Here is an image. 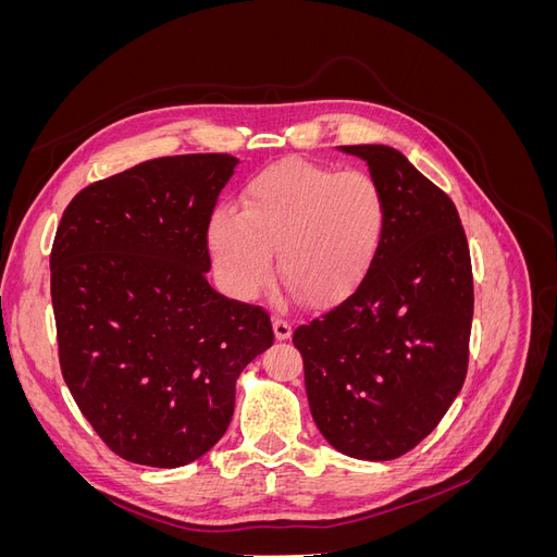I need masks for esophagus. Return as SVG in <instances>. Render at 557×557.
<instances>
[{
    "instance_id": "1",
    "label": "esophagus",
    "mask_w": 557,
    "mask_h": 557,
    "mask_svg": "<svg viewBox=\"0 0 557 557\" xmlns=\"http://www.w3.org/2000/svg\"><path fill=\"white\" fill-rule=\"evenodd\" d=\"M272 325H274V334H276V339H278V342L290 339V334H293V325L288 323V320H285V318H278V315H274Z\"/></svg>"
}]
</instances>
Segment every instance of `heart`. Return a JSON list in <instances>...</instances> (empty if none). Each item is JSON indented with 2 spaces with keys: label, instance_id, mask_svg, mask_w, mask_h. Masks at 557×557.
<instances>
[{
  "label": "heart",
  "instance_id": "obj_1",
  "mask_svg": "<svg viewBox=\"0 0 557 557\" xmlns=\"http://www.w3.org/2000/svg\"><path fill=\"white\" fill-rule=\"evenodd\" d=\"M387 225L381 185L360 170L336 172L283 160L252 176L242 211L218 209L209 248L225 290L256 297L276 272L311 307H327L358 288L374 264Z\"/></svg>",
  "mask_w": 557,
  "mask_h": 557
}]
</instances>
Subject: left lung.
Here are the masks:
<instances>
[{"label": "left lung", "instance_id": "obj_1", "mask_svg": "<svg viewBox=\"0 0 557 557\" xmlns=\"http://www.w3.org/2000/svg\"><path fill=\"white\" fill-rule=\"evenodd\" d=\"M381 185L387 225L342 305L293 332L311 416L350 458L395 460L440 425L469 364L474 276L458 209L391 146H342Z\"/></svg>", "mask_w": 557, "mask_h": 557}]
</instances>
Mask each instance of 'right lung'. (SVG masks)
<instances>
[{"instance_id": "1", "label": "right lung", "mask_w": 557, "mask_h": 557, "mask_svg": "<svg viewBox=\"0 0 557 557\" xmlns=\"http://www.w3.org/2000/svg\"><path fill=\"white\" fill-rule=\"evenodd\" d=\"M237 158L190 153L90 183L50 250L58 358L115 455L181 467L225 434L234 383L274 344L269 313L215 293L209 223Z\"/></svg>"}]
</instances>
